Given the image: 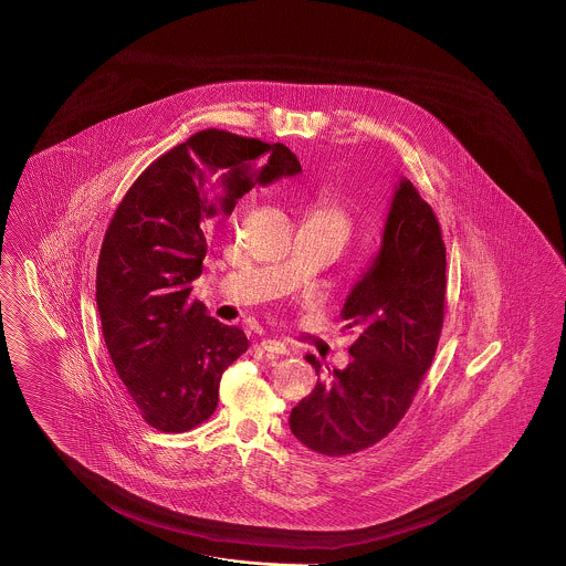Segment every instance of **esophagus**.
<instances>
[{
	"label": "esophagus",
	"instance_id": "obj_1",
	"mask_svg": "<svg viewBox=\"0 0 566 566\" xmlns=\"http://www.w3.org/2000/svg\"><path fill=\"white\" fill-rule=\"evenodd\" d=\"M259 346L263 348V350H268V353H274V355H289V346L284 343H280V340H274V338H263Z\"/></svg>",
	"mask_w": 566,
	"mask_h": 566
}]
</instances>
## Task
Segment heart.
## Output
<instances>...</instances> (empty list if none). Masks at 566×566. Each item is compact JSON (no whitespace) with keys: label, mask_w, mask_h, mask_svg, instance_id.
<instances>
[{"label":"heart","mask_w":566,"mask_h":566,"mask_svg":"<svg viewBox=\"0 0 566 566\" xmlns=\"http://www.w3.org/2000/svg\"><path fill=\"white\" fill-rule=\"evenodd\" d=\"M307 220L324 223L327 228L336 230L343 239L348 237L350 226H353L350 216H348V211L344 209L343 203H340L336 197H329V195L319 197V199L311 206V213H308Z\"/></svg>","instance_id":"1"}]
</instances>
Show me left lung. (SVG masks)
Listing matches in <instances>:
<instances>
[{
	"mask_svg": "<svg viewBox=\"0 0 566 566\" xmlns=\"http://www.w3.org/2000/svg\"><path fill=\"white\" fill-rule=\"evenodd\" d=\"M446 247L433 209L411 180L398 182L384 226L381 249L348 294L346 327L359 338L353 360L291 412L296 440L346 457L384 440L405 417L433 360L444 324ZM305 359L315 367L313 355Z\"/></svg>",
	"mask_w": 566,
	"mask_h": 566,
	"instance_id": "obj_1",
	"label": "left lung"
}]
</instances>
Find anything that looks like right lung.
<instances>
[{
	"instance_id": "1",
	"label": "right lung",
	"mask_w": 566,
	"mask_h": 566,
	"mask_svg": "<svg viewBox=\"0 0 566 566\" xmlns=\"http://www.w3.org/2000/svg\"><path fill=\"white\" fill-rule=\"evenodd\" d=\"M301 171L282 143L207 128L157 157L107 226L97 263L103 338L140 417L180 433L207 421L244 332L190 301L209 226L253 187Z\"/></svg>"
}]
</instances>
